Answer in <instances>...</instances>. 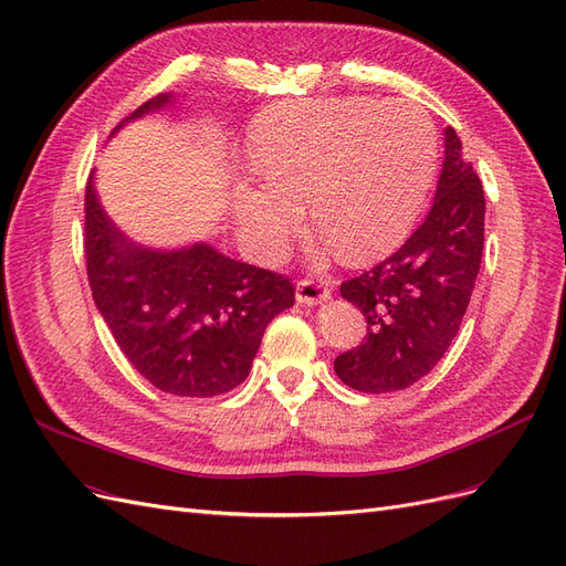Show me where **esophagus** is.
I'll return each mask as SVG.
<instances>
[{
	"label": "esophagus",
	"instance_id": "1",
	"mask_svg": "<svg viewBox=\"0 0 566 566\" xmlns=\"http://www.w3.org/2000/svg\"><path fill=\"white\" fill-rule=\"evenodd\" d=\"M328 297H331V287L321 279H300L297 281V302L300 304H318Z\"/></svg>",
	"mask_w": 566,
	"mask_h": 566
}]
</instances>
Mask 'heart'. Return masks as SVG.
Segmentation results:
<instances>
[{"instance_id":"1","label":"heart","mask_w":566,"mask_h":566,"mask_svg":"<svg viewBox=\"0 0 566 566\" xmlns=\"http://www.w3.org/2000/svg\"><path fill=\"white\" fill-rule=\"evenodd\" d=\"M250 165L262 184L235 191V217L266 260L283 254L310 205L342 260L391 245L416 219L437 165L430 115L408 101H300L254 119Z\"/></svg>"}]
</instances>
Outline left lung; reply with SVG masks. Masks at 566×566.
Segmentation results:
<instances>
[{"label": "left lung", "mask_w": 566, "mask_h": 566, "mask_svg": "<svg viewBox=\"0 0 566 566\" xmlns=\"http://www.w3.org/2000/svg\"><path fill=\"white\" fill-rule=\"evenodd\" d=\"M447 158L430 214L387 260L342 281L361 310V345L335 358L337 378L366 394L406 389L447 354L474 290L484 250V188L447 127Z\"/></svg>", "instance_id": "obj_1"}]
</instances>
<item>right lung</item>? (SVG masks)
<instances>
[{
  "mask_svg": "<svg viewBox=\"0 0 566 566\" xmlns=\"http://www.w3.org/2000/svg\"><path fill=\"white\" fill-rule=\"evenodd\" d=\"M165 104L169 96L146 101L113 134ZM84 260L94 302L127 361L177 397H217L241 385L271 318L295 304V285L283 273L229 260L205 243L177 252L127 243L101 210L92 177Z\"/></svg>",
  "mask_w": 566,
  "mask_h": 566,
  "instance_id": "1",
  "label": "right lung"
}]
</instances>
